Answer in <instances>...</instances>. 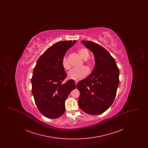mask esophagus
I'll list each match as a JSON object with an SVG mask.
<instances>
[{"instance_id": "obj_1", "label": "esophagus", "mask_w": 148, "mask_h": 148, "mask_svg": "<svg viewBox=\"0 0 148 148\" xmlns=\"http://www.w3.org/2000/svg\"><path fill=\"white\" fill-rule=\"evenodd\" d=\"M77 83H78V81H77V80H75V84H77Z\"/></svg>"}]
</instances>
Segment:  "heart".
Wrapping results in <instances>:
<instances>
[{"label":"heart","mask_w":148,"mask_h":148,"mask_svg":"<svg viewBox=\"0 0 148 148\" xmlns=\"http://www.w3.org/2000/svg\"><path fill=\"white\" fill-rule=\"evenodd\" d=\"M77 53L79 56L83 60H84V62L85 65L89 69H91L93 65V63L91 59H89V57L90 56V53L89 50L84 47L80 48L77 50ZM62 63L65 69L69 70L71 68V64L69 62L67 55H65L63 56ZM88 69L85 66H83L79 69H73L69 71L68 73V77L71 79L79 80L85 77L88 74Z\"/></svg>","instance_id":"heart-1"}]
</instances>
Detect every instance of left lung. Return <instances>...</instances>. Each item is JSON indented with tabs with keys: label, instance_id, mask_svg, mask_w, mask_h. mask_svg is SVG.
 Listing matches in <instances>:
<instances>
[{
	"label": "left lung",
	"instance_id": "obj_1",
	"mask_svg": "<svg viewBox=\"0 0 148 148\" xmlns=\"http://www.w3.org/2000/svg\"><path fill=\"white\" fill-rule=\"evenodd\" d=\"M81 42L93 53L95 65L91 74L77 84L80 92L78 104L85 113L98 115L113 104L119 83V69L105 48L91 41Z\"/></svg>",
	"mask_w": 148,
	"mask_h": 148
}]
</instances>
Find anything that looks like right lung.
Wrapping results in <instances>:
<instances>
[{"label": "right lung", "instance_id": "add662e5", "mask_svg": "<svg viewBox=\"0 0 148 148\" xmlns=\"http://www.w3.org/2000/svg\"><path fill=\"white\" fill-rule=\"evenodd\" d=\"M76 40L57 42L38 60L32 77V90L35 104L45 117L56 119L63 114L65 101L76 87L74 80L62 82L66 77L62 61Z\"/></svg>", "mask_w": 148, "mask_h": 148}]
</instances>
